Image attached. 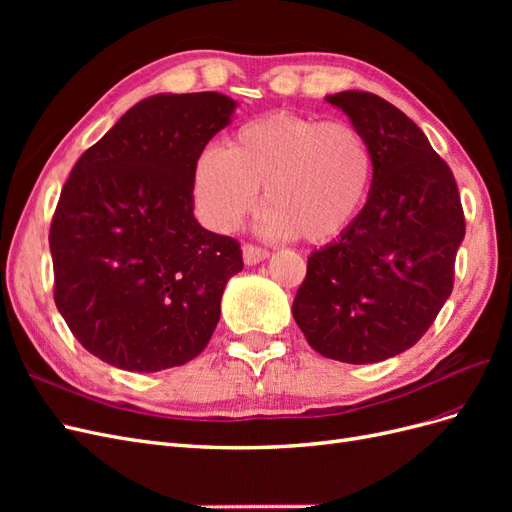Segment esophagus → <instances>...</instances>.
Masks as SVG:
<instances>
[{"instance_id": "esophagus-1", "label": "esophagus", "mask_w": 512, "mask_h": 512, "mask_svg": "<svg viewBox=\"0 0 512 512\" xmlns=\"http://www.w3.org/2000/svg\"><path fill=\"white\" fill-rule=\"evenodd\" d=\"M267 258H269V252L262 250V247L243 245V262L247 267H254V265H258V262L267 260Z\"/></svg>"}]
</instances>
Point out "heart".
Listing matches in <instances>:
<instances>
[{
    "instance_id": "b5f03b06",
    "label": "heart",
    "mask_w": 512,
    "mask_h": 512,
    "mask_svg": "<svg viewBox=\"0 0 512 512\" xmlns=\"http://www.w3.org/2000/svg\"><path fill=\"white\" fill-rule=\"evenodd\" d=\"M374 179L367 138L346 121H322L297 113L256 117L209 147L194 164L192 194L203 222L235 230L258 200L260 230L267 237L297 235L327 243L359 218Z\"/></svg>"
}]
</instances>
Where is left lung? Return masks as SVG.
<instances>
[{"mask_svg":"<svg viewBox=\"0 0 512 512\" xmlns=\"http://www.w3.org/2000/svg\"><path fill=\"white\" fill-rule=\"evenodd\" d=\"M361 130L374 158L354 224L307 258L292 316L327 359L380 363L412 348L453 292L466 237L448 164L397 106L369 91L324 98Z\"/></svg>","mask_w":512,"mask_h":512,"instance_id":"obj_1","label":"left lung"}]
</instances>
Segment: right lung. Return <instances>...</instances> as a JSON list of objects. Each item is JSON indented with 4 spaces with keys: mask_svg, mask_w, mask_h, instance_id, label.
Returning a JSON list of instances; mask_svg holds the SVG:
<instances>
[{
    "mask_svg": "<svg viewBox=\"0 0 512 512\" xmlns=\"http://www.w3.org/2000/svg\"><path fill=\"white\" fill-rule=\"evenodd\" d=\"M237 106L218 91L149 96L72 168L49 235L55 305L100 361L151 374L209 344L243 260L194 218L192 175Z\"/></svg>",
    "mask_w": 512,
    "mask_h": 512,
    "instance_id": "add662e5",
    "label": "right lung"
}]
</instances>
